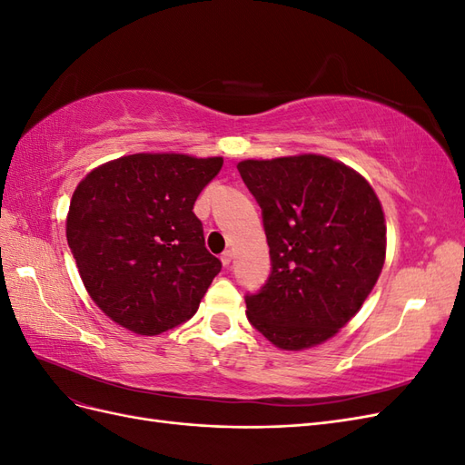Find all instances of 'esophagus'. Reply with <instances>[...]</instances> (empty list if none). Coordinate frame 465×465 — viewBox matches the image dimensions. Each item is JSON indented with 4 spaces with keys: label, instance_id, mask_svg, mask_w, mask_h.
Returning <instances> with one entry per match:
<instances>
[{
    "label": "esophagus",
    "instance_id": "34e87169",
    "mask_svg": "<svg viewBox=\"0 0 465 465\" xmlns=\"http://www.w3.org/2000/svg\"><path fill=\"white\" fill-rule=\"evenodd\" d=\"M221 262H223L224 267H227L232 262V250H224L221 254Z\"/></svg>",
    "mask_w": 465,
    "mask_h": 465
}]
</instances>
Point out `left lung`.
Masks as SVG:
<instances>
[{"label": "left lung", "instance_id": "obj_1", "mask_svg": "<svg viewBox=\"0 0 465 465\" xmlns=\"http://www.w3.org/2000/svg\"><path fill=\"white\" fill-rule=\"evenodd\" d=\"M262 207L272 272L246 294V316L279 349L330 340L369 297L386 258V223L374 190L322 154L238 163Z\"/></svg>", "mask_w": 465, "mask_h": 465}]
</instances>
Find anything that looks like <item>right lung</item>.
Masks as SVG:
<instances>
[{"instance_id":"1","label":"right lung","mask_w":465,"mask_h":465,"mask_svg":"<svg viewBox=\"0 0 465 465\" xmlns=\"http://www.w3.org/2000/svg\"><path fill=\"white\" fill-rule=\"evenodd\" d=\"M221 166V157L139 153L79 182L67 244L91 299L120 326L159 335L198 311L221 262L193 203Z\"/></svg>"}]
</instances>
